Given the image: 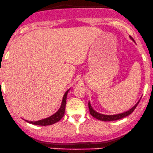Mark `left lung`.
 I'll return each mask as SVG.
<instances>
[{"mask_svg": "<svg viewBox=\"0 0 153 153\" xmlns=\"http://www.w3.org/2000/svg\"><path fill=\"white\" fill-rule=\"evenodd\" d=\"M140 100L141 98L139 100V101H138V102L130 109L124 111V112L119 113V114H101V113L98 112V111H96V110L93 109L90 101H88V107H89L90 114H91L93 117L96 118V119L99 120H101V121H114V120H120L122 119V118H124L130 115V114L134 111V109H136V107L137 106L138 103H139Z\"/></svg>", "mask_w": 153, "mask_h": 153, "instance_id": "obj_1", "label": "left lung"}]
</instances>
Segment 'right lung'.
<instances>
[{"mask_svg": "<svg viewBox=\"0 0 153 153\" xmlns=\"http://www.w3.org/2000/svg\"><path fill=\"white\" fill-rule=\"evenodd\" d=\"M70 89L71 88H69L68 90H67L66 91H65V93H64L60 108H59V109L57 110L55 114H53L52 115L48 117L47 118L40 120H38V121L25 120L26 122L30 123V124H33V125H36V126H50V125H52L54 124V123L58 122L59 120H60L64 115V113H65L67 94H68V91H69Z\"/></svg>", "mask_w": 153, "mask_h": 153, "instance_id": "obj_1", "label": "right lung"}]
</instances>
